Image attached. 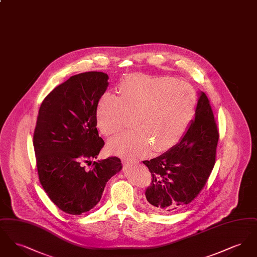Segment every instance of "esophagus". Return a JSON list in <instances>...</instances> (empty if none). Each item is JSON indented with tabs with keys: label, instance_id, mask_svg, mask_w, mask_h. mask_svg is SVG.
<instances>
[{
	"label": "esophagus",
	"instance_id": "obj_1",
	"mask_svg": "<svg viewBox=\"0 0 257 257\" xmlns=\"http://www.w3.org/2000/svg\"><path fill=\"white\" fill-rule=\"evenodd\" d=\"M123 163L126 164V165H134L137 162L132 161V160H123Z\"/></svg>",
	"mask_w": 257,
	"mask_h": 257
}]
</instances>
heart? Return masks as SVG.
Returning <instances> with one entry per match:
<instances>
[{"label":"heart","instance_id":"heart-1","mask_svg":"<svg viewBox=\"0 0 257 257\" xmlns=\"http://www.w3.org/2000/svg\"><path fill=\"white\" fill-rule=\"evenodd\" d=\"M118 97L103 94L96 106L100 132L111 136L119 132L131 116V130L110 139V151L124 157H138L163 151L175 145L192 120L195 90L188 83L171 77L134 74L116 87Z\"/></svg>","mask_w":257,"mask_h":257}]
</instances>
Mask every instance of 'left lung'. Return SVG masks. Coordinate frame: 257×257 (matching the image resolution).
Here are the masks:
<instances>
[{
	"label": "left lung",
	"mask_w": 257,
	"mask_h": 257,
	"mask_svg": "<svg viewBox=\"0 0 257 257\" xmlns=\"http://www.w3.org/2000/svg\"><path fill=\"white\" fill-rule=\"evenodd\" d=\"M219 132L204 92L199 93L195 117L180 142L164 154L143 161L152 175L146 191L149 206L172 214L190 204L207 182L214 168Z\"/></svg>",
	"instance_id": "8db88e82"
}]
</instances>
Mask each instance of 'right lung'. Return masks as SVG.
I'll return each instance as SVG.
<instances>
[{"label":"right lung","mask_w":257,"mask_h":257,"mask_svg":"<svg viewBox=\"0 0 257 257\" xmlns=\"http://www.w3.org/2000/svg\"><path fill=\"white\" fill-rule=\"evenodd\" d=\"M109 76L77 74L55 87L37 115L34 147L41 186L50 199L70 215L94 207L111 176L122 169L117 157L97 158L105 143L98 135L96 106L108 87Z\"/></svg>","instance_id":"1"}]
</instances>
